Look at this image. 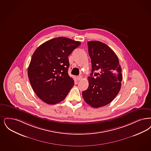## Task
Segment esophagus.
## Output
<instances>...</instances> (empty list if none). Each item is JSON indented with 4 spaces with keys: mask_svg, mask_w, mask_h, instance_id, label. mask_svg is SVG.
Segmentation results:
<instances>
[{
    "mask_svg": "<svg viewBox=\"0 0 151 151\" xmlns=\"http://www.w3.org/2000/svg\"><path fill=\"white\" fill-rule=\"evenodd\" d=\"M82 78H83V77H82L81 75L78 76V77H77V79H78V81L82 80Z\"/></svg>",
    "mask_w": 151,
    "mask_h": 151,
    "instance_id": "esophagus-1",
    "label": "esophagus"
}]
</instances>
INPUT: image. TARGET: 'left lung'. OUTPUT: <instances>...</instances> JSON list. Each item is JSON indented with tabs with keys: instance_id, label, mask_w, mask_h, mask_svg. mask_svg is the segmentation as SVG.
<instances>
[{
	"instance_id": "obj_1",
	"label": "left lung",
	"mask_w": 151,
	"mask_h": 151,
	"mask_svg": "<svg viewBox=\"0 0 151 151\" xmlns=\"http://www.w3.org/2000/svg\"><path fill=\"white\" fill-rule=\"evenodd\" d=\"M92 65L89 86L82 93L85 102L94 108L111 102L120 90L122 70L119 58L106 44L99 41L88 42Z\"/></svg>"
}]
</instances>
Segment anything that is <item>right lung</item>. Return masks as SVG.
Returning <instances> with one entry per match:
<instances>
[{
	"instance_id": "add662e5",
	"label": "right lung",
	"mask_w": 151,
	"mask_h": 151,
	"mask_svg": "<svg viewBox=\"0 0 151 151\" xmlns=\"http://www.w3.org/2000/svg\"><path fill=\"white\" fill-rule=\"evenodd\" d=\"M81 44L65 37L50 39L34 52L28 67L31 86L42 101L55 104L63 101L74 85L68 73V57Z\"/></svg>"
}]
</instances>
